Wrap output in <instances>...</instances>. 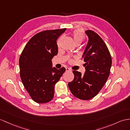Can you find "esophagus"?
Here are the masks:
<instances>
[{"mask_svg": "<svg viewBox=\"0 0 130 130\" xmlns=\"http://www.w3.org/2000/svg\"><path fill=\"white\" fill-rule=\"evenodd\" d=\"M71 71V69L70 68H66V71Z\"/></svg>", "mask_w": 130, "mask_h": 130, "instance_id": "1", "label": "esophagus"}]
</instances>
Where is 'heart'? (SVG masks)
I'll return each instance as SVG.
<instances>
[{
    "instance_id": "b5f03b06",
    "label": "heart",
    "mask_w": 130,
    "mask_h": 130,
    "mask_svg": "<svg viewBox=\"0 0 130 130\" xmlns=\"http://www.w3.org/2000/svg\"><path fill=\"white\" fill-rule=\"evenodd\" d=\"M73 39L75 43H81L83 40L84 39L85 36L82 31L79 29H76L72 33Z\"/></svg>"
}]
</instances>
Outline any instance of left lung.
I'll return each instance as SVG.
<instances>
[{
	"label": "left lung",
	"mask_w": 130,
	"mask_h": 130,
	"mask_svg": "<svg viewBox=\"0 0 130 130\" xmlns=\"http://www.w3.org/2000/svg\"><path fill=\"white\" fill-rule=\"evenodd\" d=\"M88 37L82 58L86 71H73L75 77L68 86L72 94L82 100H89L97 95L104 86L110 75L112 60L105 43L97 33L85 32Z\"/></svg>",
	"instance_id": "obj_1"
}]
</instances>
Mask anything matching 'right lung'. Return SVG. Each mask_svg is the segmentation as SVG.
Segmentation results:
<instances>
[{"instance_id": "1", "label": "right lung", "mask_w": 130, "mask_h": 130, "mask_svg": "<svg viewBox=\"0 0 130 130\" xmlns=\"http://www.w3.org/2000/svg\"><path fill=\"white\" fill-rule=\"evenodd\" d=\"M66 28L44 31L33 36L19 59L20 77L32 99L38 103L51 101L54 86L65 71L53 67L52 60L58 53L56 41Z\"/></svg>"}]
</instances>
